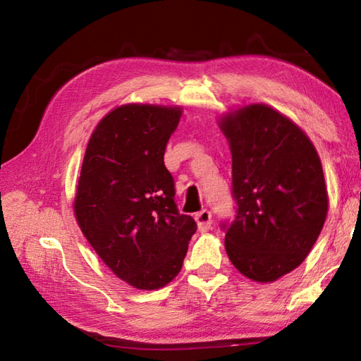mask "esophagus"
<instances>
[{
  "mask_svg": "<svg viewBox=\"0 0 361 361\" xmlns=\"http://www.w3.org/2000/svg\"><path fill=\"white\" fill-rule=\"evenodd\" d=\"M195 221H197V228L200 232H207L212 228V212L209 210H200L195 213Z\"/></svg>",
  "mask_w": 361,
  "mask_h": 361,
  "instance_id": "1",
  "label": "esophagus"
}]
</instances>
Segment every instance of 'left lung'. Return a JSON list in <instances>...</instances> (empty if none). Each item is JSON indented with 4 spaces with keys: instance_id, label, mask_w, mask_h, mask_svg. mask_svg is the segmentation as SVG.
I'll list each match as a JSON object with an SVG mask.
<instances>
[{
    "instance_id": "8db88e82",
    "label": "left lung",
    "mask_w": 361,
    "mask_h": 361,
    "mask_svg": "<svg viewBox=\"0 0 361 361\" xmlns=\"http://www.w3.org/2000/svg\"><path fill=\"white\" fill-rule=\"evenodd\" d=\"M232 152L235 215L221 223L239 272L274 282L309 255L325 223L328 194L319 154L296 124L266 105L223 118Z\"/></svg>"
}]
</instances>
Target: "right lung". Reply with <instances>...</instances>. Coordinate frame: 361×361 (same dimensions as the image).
Masks as SVG:
<instances>
[{
    "label": "right lung",
    "mask_w": 361,
    "mask_h": 361,
    "mask_svg": "<svg viewBox=\"0 0 361 361\" xmlns=\"http://www.w3.org/2000/svg\"><path fill=\"white\" fill-rule=\"evenodd\" d=\"M180 116V108H116L90 137L78 181L75 212L84 237L138 290H157L178 276L197 229L178 212L164 164Z\"/></svg>",
    "instance_id": "obj_1"
}]
</instances>
